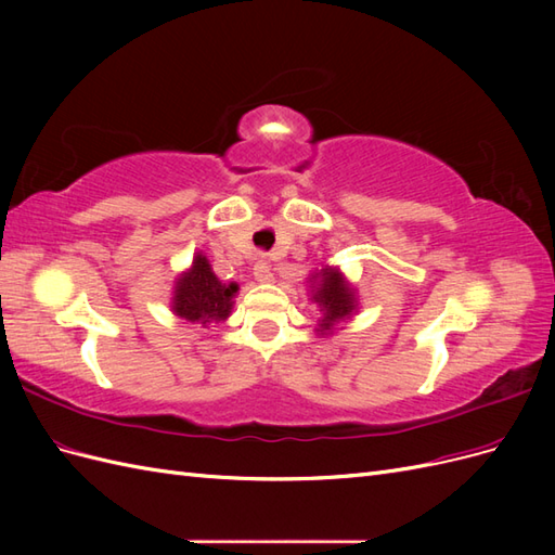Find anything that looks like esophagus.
<instances>
[{"label": "esophagus", "mask_w": 555, "mask_h": 555, "mask_svg": "<svg viewBox=\"0 0 555 555\" xmlns=\"http://www.w3.org/2000/svg\"><path fill=\"white\" fill-rule=\"evenodd\" d=\"M255 280H257L259 284L273 282V271H271V266H268L266 261H259V263L255 266Z\"/></svg>", "instance_id": "obj_1"}]
</instances>
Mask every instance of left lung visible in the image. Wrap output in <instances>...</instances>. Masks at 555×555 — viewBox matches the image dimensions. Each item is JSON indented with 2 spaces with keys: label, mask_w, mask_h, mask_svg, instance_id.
I'll use <instances>...</instances> for the list:
<instances>
[{
  "label": "left lung",
  "mask_w": 555,
  "mask_h": 555,
  "mask_svg": "<svg viewBox=\"0 0 555 555\" xmlns=\"http://www.w3.org/2000/svg\"><path fill=\"white\" fill-rule=\"evenodd\" d=\"M308 296L319 308L317 328L319 338L333 335L340 324L349 322L359 312V292L338 266H322L308 275Z\"/></svg>",
  "instance_id": "1"
}]
</instances>
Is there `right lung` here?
I'll use <instances>...</instances> for the list:
<instances>
[{
  "mask_svg": "<svg viewBox=\"0 0 555 555\" xmlns=\"http://www.w3.org/2000/svg\"><path fill=\"white\" fill-rule=\"evenodd\" d=\"M236 282H222L212 273L204 251H196L192 266L178 273L171 294V312L184 322L210 326L227 322L238 294Z\"/></svg>",
  "mask_w": 555,
  "mask_h": 555,
  "instance_id": "add662e5",
  "label": "right lung"
}]
</instances>
